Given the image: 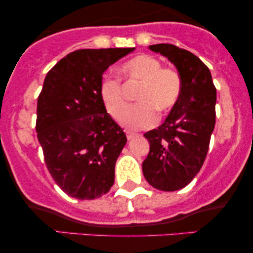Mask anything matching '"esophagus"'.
Returning a JSON list of instances; mask_svg holds the SVG:
<instances>
[{"label":"esophagus","mask_w":253,"mask_h":253,"mask_svg":"<svg viewBox=\"0 0 253 253\" xmlns=\"http://www.w3.org/2000/svg\"><path fill=\"white\" fill-rule=\"evenodd\" d=\"M126 135H127V139H128V140H130V139H133V138H135V136H138L136 133H132V132H129V130H127Z\"/></svg>","instance_id":"34e87169"}]
</instances>
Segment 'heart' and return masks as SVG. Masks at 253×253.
<instances>
[{"mask_svg": "<svg viewBox=\"0 0 253 253\" xmlns=\"http://www.w3.org/2000/svg\"><path fill=\"white\" fill-rule=\"evenodd\" d=\"M120 74L126 84L140 83L135 92L138 103L127 109V100L120 81L104 78L100 84V96L107 112L114 120L120 121L127 128H149L156 123L157 114L170 112L178 103L183 82L175 69L162 66L161 60L140 54L127 60L120 68Z\"/></svg>", "mask_w": 253, "mask_h": 253, "instance_id": "heart-1", "label": "heart"}]
</instances>
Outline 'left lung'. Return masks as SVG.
Wrapping results in <instances>:
<instances>
[{"label":"left lung","mask_w":253,"mask_h":253,"mask_svg":"<svg viewBox=\"0 0 253 253\" xmlns=\"http://www.w3.org/2000/svg\"><path fill=\"white\" fill-rule=\"evenodd\" d=\"M150 50L175 64L183 89L164 123L144 134L150 151L143 172L156 189L175 191L193 181L207 156L215 126L216 89L210 69L191 52L172 43L151 45Z\"/></svg>","instance_id":"1"}]
</instances>
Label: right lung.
<instances>
[{"mask_svg": "<svg viewBox=\"0 0 253 253\" xmlns=\"http://www.w3.org/2000/svg\"><path fill=\"white\" fill-rule=\"evenodd\" d=\"M134 48L77 50L46 75L38 97L36 129L52 178L69 196L94 200L114 184L127 143L100 96L103 72Z\"/></svg>", "mask_w": 253, "mask_h": 253, "instance_id": "add662e5", "label": "right lung"}]
</instances>
